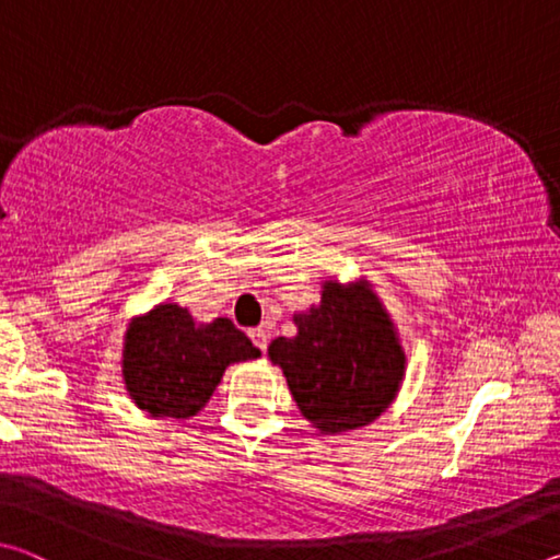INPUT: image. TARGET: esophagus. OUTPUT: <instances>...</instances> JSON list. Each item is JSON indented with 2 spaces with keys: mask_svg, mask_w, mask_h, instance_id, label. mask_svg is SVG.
<instances>
[{
  "mask_svg": "<svg viewBox=\"0 0 560 560\" xmlns=\"http://www.w3.org/2000/svg\"><path fill=\"white\" fill-rule=\"evenodd\" d=\"M249 338L254 340V346H257L259 350H267V343H269V334H267V328H252L249 330Z\"/></svg>",
  "mask_w": 560,
  "mask_h": 560,
  "instance_id": "esophagus-1",
  "label": "esophagus"
}]
</instances>
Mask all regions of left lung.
<instances>
[{
	"label": "left lung",
	"mask_w": 560,
	"mask_h": 560,
	"mask_svg": "<svg viewBox=\"0 0 560 560\" xmlns=\"http://www.w3.org/2000/svg\"><path fill=\"white\" fill-rule=\"evenodd\" d=\"M293 320L299 334L271 340L269 358L303 417L326 434L381 417L400 390L405 353L371 287L326 281L320 306Z\"/></svg>",
	"instance_id": "1"
}]
</instances>
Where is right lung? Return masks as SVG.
Segmentation results:
<instances>
[{
	"mask_svg": "<svg viewBox=\"0 0 560 560\" xmlns=\"http://www.w3.org/2000/svg\"><path fill=\"white\" fill-rule=\"evenodd\" d=\"M259 355L230 318L197 326L187 308L160 303L128 326L122 377L140 410L187 420L210 400L226 365Z\"/></svg>",
	"mask_w": 560,
	"mask_h": 560,
	"instance_id": "right-lung-1",
	"label": "right lung"
}]
</instances>
